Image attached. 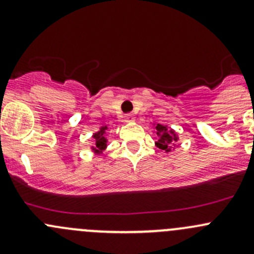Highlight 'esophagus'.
Masks as SVG:
<instances>
[{
	"label": "esophagus",
	"mask_w": 254,
	"mask_h": 254,
	"mask_svg": "<svg viewBox=\"0 0 254 254\" xmlns=\"http://www.w3.org/2000/svg\"><path fill=\"white\" fill-rule=\"evenodd\" d=\"M125 122L127 123H130V122H134V114H127L125 115Z\"/></svg>",
	"instance_id": "obj_1"
}]
</instances>
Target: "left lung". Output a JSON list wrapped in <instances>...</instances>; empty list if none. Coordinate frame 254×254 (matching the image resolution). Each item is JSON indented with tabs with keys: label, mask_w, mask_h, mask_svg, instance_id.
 <instances>
[{
	"label": "left lung",
	"mask_w": 254,
	"mask_h": 254,
	"mask_svg": "<svg viewBox=\"0 0 254 254\" xmlns=\"http://www.w3.org/2000/svg\"><path fill=\"white\" fill-rule=\"evenodd\" d=\"M156 134H157L158 140L156 141L155 145L158 148L163 150L165 152H171L175 150L176 143L178 141V136H177L176 131L173 129H168L166 125L157 124L155 127Z\"/></svg>",
	"instance_id": "left-lung-1"
}]
</instances>
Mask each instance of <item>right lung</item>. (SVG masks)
<instances>
[{"label": "right lung", "mask_w": 254, "mask_h": 254, "mask_svg": "<svg viewBox=\"0 0 254 254\" xmlns=\"http://www.w3.org/2000/svg\"><path fill=\"white\" fill-rule=\"evenodd\" d=\"M108 130V127L104 125V127H99V130L93 134L94 139V146H92L91 150L93 151L94 155H102V153L106 151L107 148V142H108V139L106 137V131Z\"/></svg>", "instance_id": "1"}]
</instances>
